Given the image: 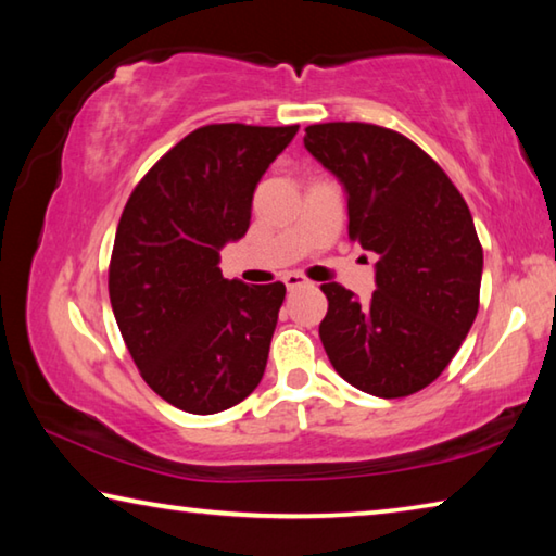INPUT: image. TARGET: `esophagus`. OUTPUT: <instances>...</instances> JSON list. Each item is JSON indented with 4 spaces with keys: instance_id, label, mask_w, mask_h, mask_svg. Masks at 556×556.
I'll use <instances>...</instances> for the list:
<instances>
[{
    "instance_id": "esophagus-1",
    "label": "esophagus",
    "mask_w": 556,
    "mask_h": 556,
    "mask_svg": "<svg viewBox=\"0 0 556 556\" xmlns=\"http://www.w3.org/2000/svg\"><path fill=\"white\" fill-rule=\"evenodd\" d=\"M285 285H287L289 291H294V289H299V287H306L308 281H306V277H301V275H296V271H291V275L285 277Z\"/></svg>"
}]
</instances>
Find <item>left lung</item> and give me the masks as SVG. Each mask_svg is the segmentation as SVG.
Returning a JSON list of instances; mask_svg holds the SVG:
<instances>
[{"mask_svg": "<svg viewBox=\"0 0 556 556\" xmlns=\"http://www.w3.org/2000/svg\"><path fill=\"white\" fill-rule=\"evenodd\" d=\"M304 147L341 181L348 235L375 252V291L361 304L328 281L318 336L336 372L382 400L434 382L478 314L483 248L466 201L429 154L363 122L306 127Z\"/></svg>", "mask_w": 556, "mask_h": 556, "instance_id": "left-lung-1", "label": "left lung"}]
</instances>
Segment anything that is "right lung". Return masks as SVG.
Here are the masks:
<instances>
[{
    "label": "right lung",
    "mask_w": 556,
    "mask_h": 556,
    "mask_svg": "<svg viewBox=\"0 0 556 556\" xmlns=\"http://www.w3.org/2000/svg\"><path fill=\"white\" fill-rule=\"evenodd\" d=\"M299 125H208L152 166L122 211L110 304L159 397L191 414L242 402L267 368L281 281L225 279L220 250L250 228L252 195Z\"/></svg>",
    "instance_id": "add662e5"
}]
</instances>
